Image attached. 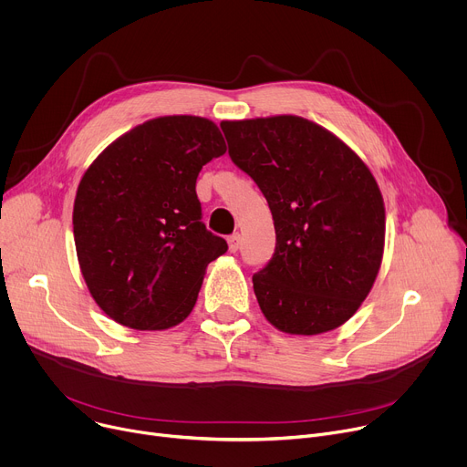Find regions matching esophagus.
Wrapping results in <instances>:
<instances>
[{
  "instance_id": "obj_1",
  "label": "esophagus",
  "mask_w": 467,
  "mask_h": 467,
  "mask_svg": "<svg viewBox=\"0 0 467 467\" xmlns=\"http://www.w3.org/2000/svg\"><path fill=\"white\" fill-rule=\"evenodd\" d=\"M240 242H242V236L236 233V234H233V236H229L227 238V244H229V251L231 253H236L238 251V247H240Z\"/></svg>"
}]
</instances>
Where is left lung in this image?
I'll return each mask as SVG.
<instances>
[{
	"mask_svg": "<svg viewBox=\"0 0 467 467\" xmlns=\"http://www.w3.org/2000/svg\"><path fill=\"white\" fill-rule=\"evenodd\" d=\"M233 162L260 188L275 253L253 275L258 306L286 335L338 328L380 270L386 213L366 162L325 127L294 114L220 123Z\"/></svg>",
	"mask_w": 467,
	"mask_h": 467,
	"instance_id": "8db88e82",
	"label": "left lung"
}]
</instances>
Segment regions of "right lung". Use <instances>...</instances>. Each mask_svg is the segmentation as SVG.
<instances>
[{
  "mask_svg": "<svg viewBox=\"0 0 467 467\" xmlns=\"http://www.w3.org/2000/svg\"><path fill=\"white\" fill-rule=\"evenodd\" d=\"M225 151L214 121L161 116L116 139L81 177L72 218L79 268L116 323L164 330L192 312L207 265L227 251L202 222L195 181Z\"/></svg>",
  "mask_w": 467,
  "mask_h": 467,
  "instance_id": "add662e5",
  "label": "right lung"
}]
</instances>
